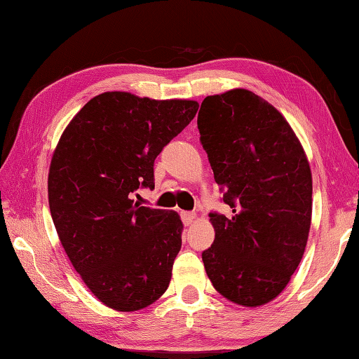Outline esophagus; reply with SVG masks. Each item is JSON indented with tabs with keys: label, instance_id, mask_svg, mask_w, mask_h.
I'll return each instance as SVG.
<instances>
[{
	"label": "esophagus",
	"instance_id": "esophagus-1",
	"mask_svg": "<svg viewBox=\"0 0 359 359\" xmlns=\"http://www.w3.org/2000/svg\"><path fill=\"white\" fill-rule=\"evenodd\" d=\"M182 220H184L185 226H190V224L196 222V215L191 214V212H182Z\"/></svg>",
	"mask_w": 359,
	"mask_h": 359
}]
</instances>
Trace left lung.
Here are the masks:
<instances>
[{
    "mask_svg": "<svg viewBox=\"0 0 359 359\" xmlns=\"http://www.w3.org/2000/svg\"><path fill=\"white\" fill-rule=\"evenodd\" d=\"M223 201L233 215L210 214L214 244L203 253L214 288L244 307L271 302L306 250L312 222V172L287 118L250 90L204 98L198 115Z\"/></svg>",
    "mask_w": 359,
    "mask_h": 359,
    "instance_id": "8db88e82",
    "label": "left lung"
}]
</instances>
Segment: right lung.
Here are the masks:
<instances>
[{"instance_id": "obj_1", "label": "right lung", "mask_w": 359, "mask_h": 359, "mask_svg": "<svg viewBox=\"0 0 359 359\" xmlns=\"http://www.w3.org/2000/svg\"><path fill=\"white\" fill-rule=\"evenodd\" d=\"M193 100L104 92L66 126L48 168L58 239L87 288L118 312L160 299L172 277L184 224L177 212L133 199L154 188L155 158L194 118Z\"/></svg>"}]
</instances>
